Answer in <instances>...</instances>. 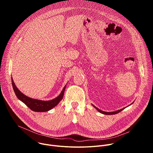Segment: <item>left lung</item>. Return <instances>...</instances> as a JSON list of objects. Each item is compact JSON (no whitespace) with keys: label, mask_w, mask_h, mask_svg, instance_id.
Instances as JSON below:
<instances>
[{"label":"left lung","mask_w":153,"mask_h":153,"mask_svg":"<svg viewBox=\"0 0 153 153\" xmlns=\"http://www.w3.org/2000/svg\"><path fill=\"white\" fill-rule=\"evenodd\" d=\"M96 109V110L99 111V112H100V113H102V114H106V115H112V114H117V113H119V112H120V111H122L123 110H124V109L125 108H122V109H120V110H117V111H113V112H106V111H102V110H99V108H97V107H96L94 105H92Z\"/></svg>","instance_id":"left-lung-1"}]
</instances>
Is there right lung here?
Returning <instances> with one entry per match:
<instances>
[{"label": "right lung", "instance_id": "add662e5", "mask_svg": "<svg viewBox=\"0 0 153 153\" xmlns=\"http://www.w3.org/2000/svg\"><path fill=\"white\" fill-rule=\"evenodd\" d=\"M11 82H12V85L14 91V93L17 96V97L20 100L24 103L28 108H30L31 110L33 111L36 112H45L48 111L52 108H53L54 106H56L60 101L63 99L64 92L66 86L65 85L62 91H61L60 94L55 99L51 100H37L35 99L30 98L25 94H24L22 93H21L19 89L17 88L13 78H11Z\"/></svg>", "mask_w": 153, "mask_h": 153}]
</instances>
